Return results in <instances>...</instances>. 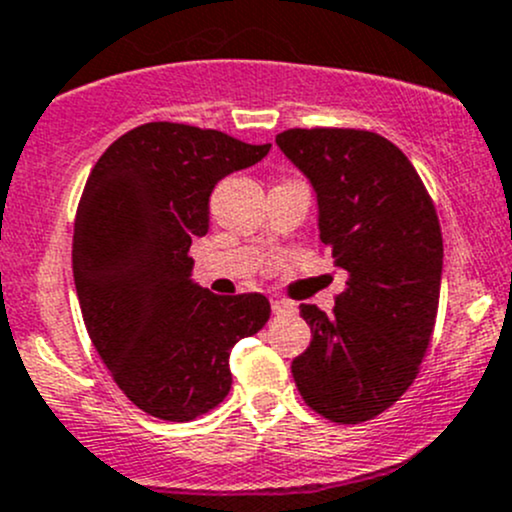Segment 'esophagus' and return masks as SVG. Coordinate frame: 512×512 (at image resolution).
<instances>
[{
  "mask_svg": "<svg viewBox=\"0 0 512 512\" xmlns=\"http://www.w3.org/2000/svg\"><path fill=\"white\" fill-rule=\"evenodd\" d=\"M294 309H297V306H294L292 301H284V299H272V311H274V314H292Z\"/></svg>",
  "mask_w": 512,
  "mask_h": 512,
  "instance_id": "obj_1",
  "label": "esophagus"
}]
</instances>
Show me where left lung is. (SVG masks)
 <instances>
[{
	"label": "left lung",
	"mask_w": 512,
	"mask_h": 512,
	"mask_svg": "<svg viewBox=\"0 0 512 512\" xmlns=\"http://www.w3.org/2000/svg\"><path fill=\"white\" fill-rule=\"evenodd\" d=\"M277 147L309 179L319 238L348 274L333 314L301 304L311 343L292 360L306 405L358 424L395 405L429 348L441 287V228L410 159L365 129H287Z\"/></svg>",
	"instance_id": "8db88e82"
}]
</instances>
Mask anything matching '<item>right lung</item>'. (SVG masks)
Wrapping results in <instances>:
<instances>
[{
  "label": "right lung",
  "mask_w": 512,
  "mask_h": 512,
  "mask_svg": "<svg viewBox=\"0 0 512 512\" xmlns=\"http://www.w3.org/2000/svg\"><path fill=\"white\" fill-rule=\"evenodd\" d=\"M218 129L149 122L90 171L73 228V277L95 351L129 400L188 422L225 400L230 351L270 319L262 294L218 297L191 279L215 184L267 157Z\"/></svg>",
  "instance_id": "1"
}]
</instances>
